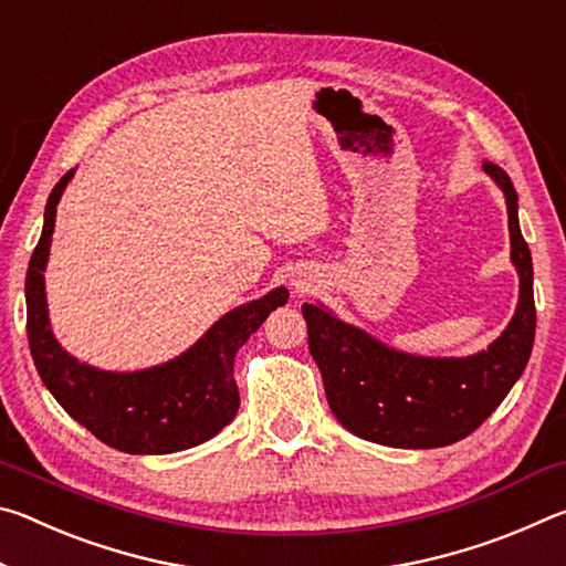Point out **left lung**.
Returning <instances> with one entry per match:
<instances>
[{"instance_id": "left-lung-1", "label": "left lung", "mask_w": 566, "mask_h": 566, "mask_svg": "<svg viewBox=\"0 0 566 566\" xmlns=\"http://www.w3.org/2000/svg\"><path fill=\"white\" fill-rule=\"evenodd\" d=\"M484 171L504 191L512 264L520 274L514 317L490 347L469 357H421L339 319L322 302L302 306L332 415L367 442L397 449L454 444L502 405L530 361L536 329L532 254L512 179L490 161Z\"/></svg>"}]
</instances>
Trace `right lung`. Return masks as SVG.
I'll return each instance as SVG.
<instances>
[{
    "instance_id": "obj_1",
    "label": "right lung",
    "mask_w": 566,
    "mask_h": 566,
    "mask_svg": "<svg viewBox=\"0 0 566 566\" xmlns=\"http://www.w3.org/2000/svg\"><path fill=\"white\" fill-rule=\"evenodd\" d=\"M72 177L74 169L56 181L46 199L42 237L27 270V337L34 367L66 415L119 452L171 454L202 444L222 432L239 409L234 381L239 347L262 327L270 312L286 304L290 292L276 286L260 300L234 306L187 352L157 367L109 371L80 361L54 337L44 290L56 205Z\"/></svg>"
}]
</instances>
